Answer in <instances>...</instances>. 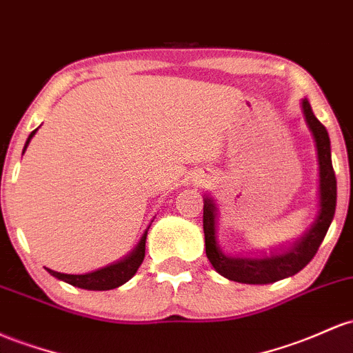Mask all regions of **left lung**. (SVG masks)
Segmentation results:
<instances>
[{
	"mask_svg": "<svg viewBox=\"0 0 353 353\" xmlns=\"http://www.w3.org/2000/svg\"><path fill=\"white\" fill-rule=\"evenodd\" d=\"M301 110H303L307 125L313 135V141H315L316 157H319V216L307 233L300 239H296L290 248L281 250V253H270L263 258H234L228 256L221 251L218 239H216L218 209H216L214 201L211 197H206L203 208L206 256L211 261L212 268L228 280L246 285H266L293 276L312 261L321 241H323L325 234H327L328 228H330L336 206V179L334 165H332L330 137H328L323 123L315 117L307 99L301 102Z\"/></svg>",
	"mask_w": 353,
	"mask_h": 353,
	"instance_id": "8db88e82",
	"label": "left lung"
}]
</instances>
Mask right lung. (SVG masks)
<instances>
[{
	"label": "right lung",
	"mask_w": 353,
	"mask_h": 353,
	"mask_svg": "<svg viewBox=\"0 0 353 353\" xmlns=\"http://www.w3.org/2000/svg\"><path fill=\"white\" fill-rule=\"evenodd\" d=\"M38 129H34L32 134H30L28 141H26L25 149H23V154H25L26 147H28L30 141L34 134H37ZM147 231L149 228L145 230V233L142 234L141 241L137 243V246L134 248L132 253L129 256H125L120 261L114 263V265H108L105 268L102 270H97L92 271V273H85V274H67V273H58V271L48 270V273L52 276L58 278V280L65 281V283H70L77 288H83V290H95V292H103V290H114L119 288L120 285L127 283L130 278L137 273L139 266L142 265L145 256V238H147Z\"/></svg>",
	"instance_id": "1"
}]
</instances>
